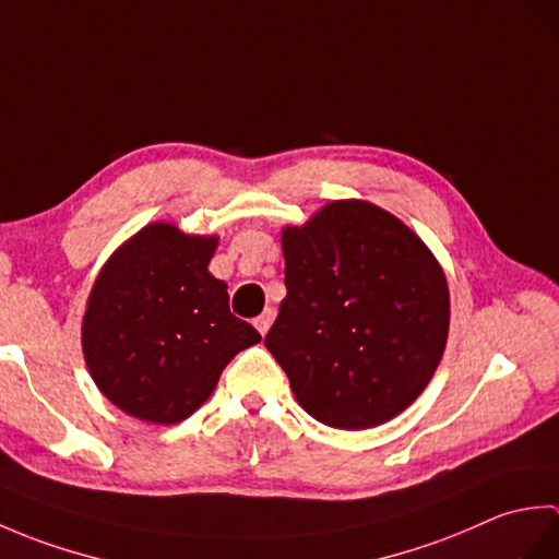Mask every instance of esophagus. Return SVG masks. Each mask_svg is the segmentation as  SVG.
Returning a JSON list of instances; mask_svg holds the SVG:
<instances>
[{
    "mask_svg": "<svg viewBox=\"0 0 559 559\" xmlns=\"http://www.w3.org/2000/svg\"><path fill=\"white\" fill-rule=\"evenodd\" d=\"M271 322H273V310H264V312H261V314L254 319V326H257V331H259L261 336L266 334Z\"/></svg>",
    "mask_w": 559,
    "mask_h": 559,
    "instance_id": "obj_1",
    "label": "esophagus"
}]
</instances>
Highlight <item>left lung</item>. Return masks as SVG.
<instances>
[{
  "instance_id": "8db88e82",
  "label": "left lung",
  "mask_w": 559,
  "mask_h": 559,
  "mask_svg": "<svg viewBox=\"0 0 559 559\" xmlns=\"http://www.w3.org/2000/svg\"><path fill=\"white\" fill-rule=\"evenodd\" d=\"M286 290L266 348L300 406L329 427L394 418L430 382L449 290L430 249L367 201H334L283 230Z\"/></svg>"
}]
</instances>
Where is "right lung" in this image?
I'll list each match as a JSON object with an SVG mask.
<instances>
[{"instance_id": "1", "label": "right lung", "mask_w": 559, "mask_h": 559, "mask_svg": "<svg viewBox=\"0 0 559 559\" xmlns=\"http://www.w3.org/2000/svg\"><path fill=\"white\" fill-rule=\"evenodd\" d=\"M216 237L153 223L103 266L83 317L93 382L139 420L189 418L237 353L261 341L237 319L228 286L209 273Z\"/></svg>"}]
</instances>
